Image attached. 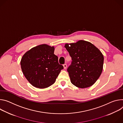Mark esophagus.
Here are the masks:
<instances>
[{
	"instance_id": "1",
	"label": "esophagus",
	"mask_w": 123,
	"mask_h": 123,
	"mask_svg": "<svg viewBox=\"0 0 123 123\" xmlns=\"http://www.w3.org/2000/svg\"><path fill=\"white\" fill-rule=\"evenodd\" d=\"M63 68H64V69H66V67H67V64H64L63 65Z\"/></svg>"
}]
</instances>
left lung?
Masks as SVG:
<instances>
[{"instance_id": "1", "label": "left lung", "mask_w": 123, "mask_h": 123, "mask_svg": "<svg viewBox=\"0 0 123 123\" xmlns=\"http://www.w3.org/2000/svg\"><path fill=\"white\" fill-rule=\"evenodd\" d=\"M64 47L72 60L67 68L71 83L80 88L92 86L103 71L104 58L102 52L91 43L83 40L66 43Z\"/></svg>"}]
</instances>
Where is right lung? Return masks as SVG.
Here are the masks:
<instances>
[{"label":"right lung","instance_id":"1","mask_svg":"<svg viewBox=\"0 0 123 123\" xmlns=\"http://www.w3.org/2000/svg\"><path fill=\"white\" fill-rule=\"evenodd\" d=\"M54 46L40 44L27 51L20 65L24 76L34 86L45 88L55 82L63 67L58 62Z\"/></svg>","mask_w":123,"mask_h":123}]
</instances>
